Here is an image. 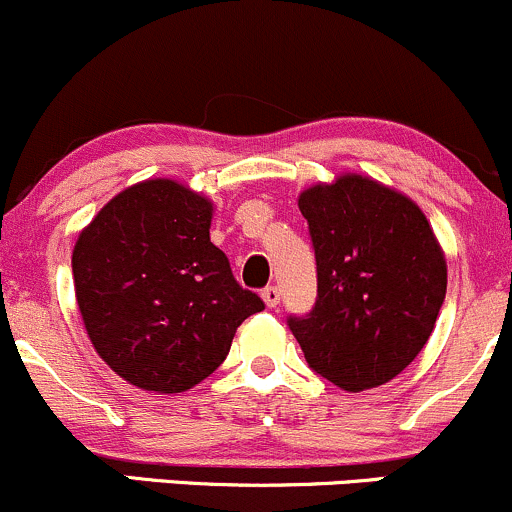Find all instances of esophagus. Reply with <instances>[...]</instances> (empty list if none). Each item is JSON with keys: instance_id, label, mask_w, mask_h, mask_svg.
Returning a JSON list of instances; mask_svg holds the SVG:
<instances>
[{"instance_id": "obj_1", "label": "esophagus", "mask_w": 512, "mask_h": 512, "mask_svg": "<svg viewBox=\"0 0 512 512\" xmlns=\"http://www.w3.org/2000/svg\"><path fill=\"white\" fill-rule=\"evenodd\" d=\"M261 298H263V302H266L268 307H278L280 305L278 285H266V288H263V293H261Z\"/></svg>"}]
</instances>
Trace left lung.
<instances>
[{"label": "left lung", "mask_w": 512, "mask_h": 512, "mask_svg": "<svg viewBox=\"0 0 512 512\" xmlns=\"http://www.w3.org/2000/svg\"><path fill=\"white\" fill-rule=\"evenodd\" d=\"M317 261V300L288 315L307 366L359 393L398 376L430 339L447 261L415 202L361 175L298 200Z\"/></svg>", "instance_id": "1"}]
</instances>
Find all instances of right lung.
<instances>
[{
  "mask_svg": "<svg viewBox=\"0 0 512 512\" xmlns=\"http://www.w3.org/2000/svg\"><path fill=\"white\" fill-rule=\"evenodd\" d=\"M212 202L173 180L119 192L80 234L73 278L97 354L124 381L183 393L227 359L263 300L210 241Z\"/></svg>",
  "mask_w": 512,
  "mask_h": 512,
  "instance_id": "add662e5",
  "label": "right lung"
}]
</instances>
